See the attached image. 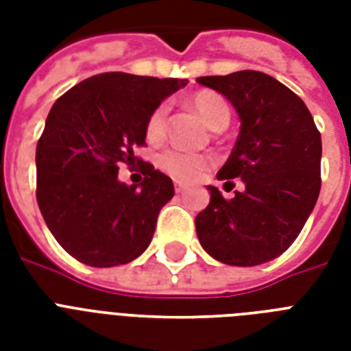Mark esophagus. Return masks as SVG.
<instances>
[{
	"label": "esophagus",
	"mask_w": 351,
	"mask_h": 351,
	"mask_svg": "<svg viewBox=\"0 0 351 351\" xmlns=\"http://www.w3.org/2000/svg\"><path fill=\"white\" fill-rule=\"evenodd\" d=\"M184 189H186V186H184L182 182H175V191L176 193H182V191H184Z\"/></svg>",
	"instance_id": "34e87169"
}]
</instances>
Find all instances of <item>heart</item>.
Segmentation results:
<instances>
[{
  "label": "heart",
  "instance_id": "heart-1",
  "mask_svg": "<svg viewBox=\"0 0 351 351\" xmlns=\"http://www.w3.org/2000/svg\"><path fill=\"white\" fill-rule=\"evenodd\" d=\"M189 106L213 131L226 129L231 120V109L228 100L213 90H200L197 95H193L189 98ZM165 127H167V106L160 104L149 114L147 123H145V136L151 142H158L164 138ZM209 164H211L209 156L187 153L180 149H165L158 156L160 167L176 180H193Z\"/></svg>",
  "mask_w": 351,
  "mask_h": 351
}]
</instances>
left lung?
Here are the masks:
<instances>
[{"label": "left lung", "mask_w": 351, "mask_h": 351, "mask_svg": "<svg viewBox=\"0 0 351 351\" xmlns=\"http://www.w3.org/2000/svg\"><path fill=\"white\" fill-rule=\"evenodd\" d=\"M233 104L240 132L217 178H240L244 191L211 200L195 219L200 244L230 266H258L293 244L321 191V132L299 96L269 74L202 76Z\"/></svg>", "instance_id": "obj_1"}]
</instances>
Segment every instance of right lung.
<instances>
[{
	"instance_id": "add662e5",
	"label": "right lung",
	"mask_w": 351,
	"mask_h": 351,
	"mask_svg": "<svg viewBox=\"0 0 351 351\" xmlns=\"http://www.w3.org/2000/svg\"><path fill=\"white\" fill-rule=\"evenodd\" d=\"M186 84L104 73L52 106L36 145V198L47 228L76 261L111 267L147 250L173 182L143 162L144 180L125 186L117 169L142 161L132 149L145 143L149 114Z\"/></svg>"
}]
</instances>
